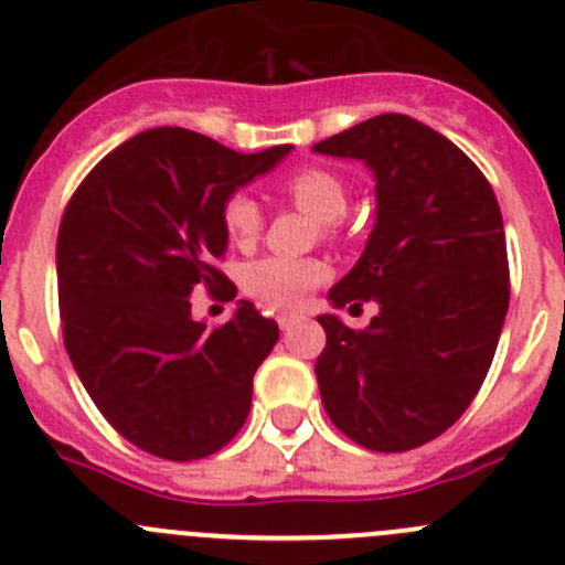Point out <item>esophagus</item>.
Returning <instances> with one entry per match:
<instances>
[{
	"label": "esophagus",
	"instance_id": "esophagus-1",
	"mask_svg": "<svg viewBox=\"0 0 565 565\" xmlns=\"http://www.w3.org/2000/svg\"><path fill=\"white\" fill-rule=\"evenodd\" d=\"M295 323H300L298 315H287V312L278 315V326H281V331H289Z\"/></svg>",
	"mask_w": 565,
	"mask_h": 565
}]
</instances>
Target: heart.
Instances as JSON below:
<instances>
[{"label": "heart", "instance_id": "1", "mask_svg": "<svg viewBox=\"0 0 565 565\" xmlns=\"http://www.w3.org/2000/svg\"><path fill=\"white\" fill-rule=\"evenodd\" d=\"M284 194L292 200V205L307 211L309 217L323 223L326 234H331L334 228L331 223H337L348 209L345 181L326 167H300V170L289 172L284 178ZM220 220H223V231L231 245L242 247V250H247L258 239L262 225H265L262 205L245 192H234L231 198H225ZM323 278L326 265L320 258L265 256L242 267L239 281L247 295L265 300V303L298 307L309 295V289L318 287Z\"/></svg>", "mask_w": 565, "mask_h": 565}]
</instances>
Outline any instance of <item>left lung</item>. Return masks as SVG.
<instances>
[{"label":"left lung","mask_w":565,"mask_h":565,"mask_svg":"<svg viewBox=\"0 0 565 565\" xmlns=\"http://www.w3.org/2000/svg\"><path fill=\"white\" fill-rule=\"evenodd\" d=\"M312 150L360 158L376 178V225L329 298L337 309L376 300L379 315L360 331L320 315V398L365 449H418L466 413L497 354L510 303L497 194L460 147L404 114Z\"/></svg>","instance_id":"obj_1"}]
</instances>
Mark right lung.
<instances>
[{
	"label": "right lung",
	"instance_id": "add662e5",
	"mask_svg": "<svg viewBox=\"0 0 565 565\" xmlns=\"http://www.w3.org/2000/svg\"><path fill=\"white\" fill-rule=\"evenodd\" d=\"M292 145L236 152L186 128L134 136L83 178L57 231L63 345L92 402L125 440L172 462L220 451L250 413L253 373L276 320L242 300L205 329L194 289L234 300L217 267L225 198Z\"/></svg>",
	"mask_w": 565,
	"mask_h": 565
}]
</instances>
